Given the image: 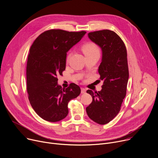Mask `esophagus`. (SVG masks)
<instances>
[{"label":"esophagus","mask_w":158,"mask_h":158,"mask_svg":"<svg viewBox=\"0 0 158 158\" xmlns=\"http://www.w3.org/2000/svg\"><path fill=\"white\" fill-rule=\"evenodd\" d=\"M86 92V89H84V88H81V93L82 94H84Z\"/></svg>","instance_id":"34e87169"}]
</instances>
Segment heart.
<instances>
[{
	"label": "heart",
	"instance_id": "b5f03b06",
	"mask_svg": "<svg viewBox=\"0 0 158 158\" xmlns=\"http://www.w3.org/2000/svg\"><path fill=\"white\" fill-rule=\"evenodd\" d=\"M82 50L85 55L89 53H99V50L98 46L94 44H92V43L85 45L82 48ZM69 57H70V55H69L67 59H69Z\"/></svg>",
	"mask_w": 158,
	"mask_h": 158
}]
</instances>
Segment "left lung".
<instances>
[{"label":"left lung","instance_id":"left-lung-1","mask_svg":"<svg viewBox=\"0 0 158 158\" xmlns=\"http://www.w3.org/2000/svg\"><path fill=\"white\" fill-rule=\"evenodd\" d=\"M88 37L102 51L98 73L103 84L100 91H87L93 102L85 110L92 120L105 125L117 115L126 96L129 76L127 50L120 37L113 31L91 32Z\"/></svg>","mask_w":158,"mask_h":158}]
</instances>
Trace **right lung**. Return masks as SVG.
I'll use <instances>...</instances> for the list:
<instances>
[{"label":"right lung","mask_w":158,"mask_h":158,"mask_svg":"<svg viewBox=\"0 0 158 158\" xmlns=\"http://www.w3.org/2000/svg\"><path fill=\"white\" fill-rule=\"evenodd\" d=\"M85 33L50 30L40 35L31 47L26 66L28 98L33 110L45 120L56 122L65 118L68 103L81 93L74 83L62 88L56 77L65 69L67 52Z\"/></svg>","instance_id":"add662e5"}]
</instances>
